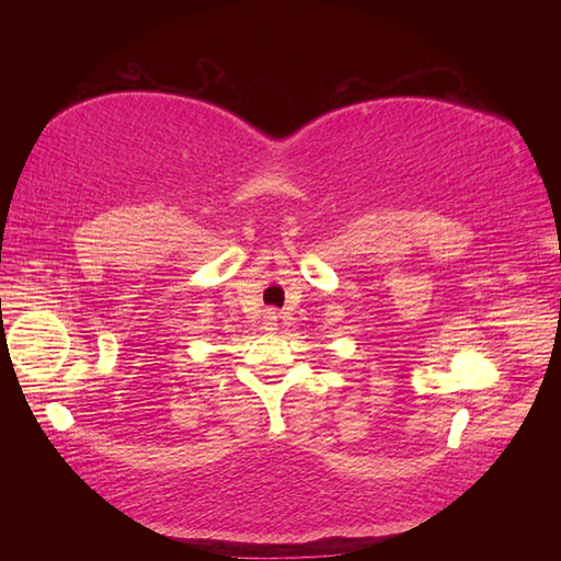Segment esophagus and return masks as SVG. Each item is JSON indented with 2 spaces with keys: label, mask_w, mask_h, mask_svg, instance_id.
Wrapping results in <instances>:
<instances>
[{
  "label": "esophagus",
  "mask_w": 561,
  "mask_h": 561,
  "mask_svg": "<svg viewBox=\"0 0 561 561\" xmlns=\"http://www.w3.org/2000/svg\"><path fill=\"white\" fill-rule=\"evenodd\" d=\"M264 319H267V327L270 329H274V327H277V311H267V317H264Z\"/></svg>",
  "instance_id": "obj_1"
}]
</instances>
